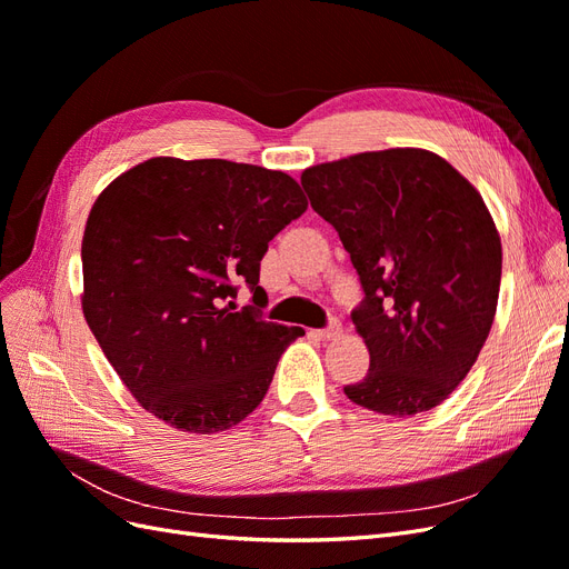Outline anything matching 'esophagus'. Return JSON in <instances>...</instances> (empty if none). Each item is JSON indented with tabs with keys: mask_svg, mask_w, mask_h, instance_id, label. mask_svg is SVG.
<instances>
[{
	"mask_svg": "<svg viewBox=\"0 0 569 569\" xmlns=\"http://www.w3.org/2000/svg\"><path fill=\"white\" fill-rule=\"evenodd\" d=\"M339 332H341V325L337 320H332L330 325L322 327V330H311L308 335L316 339H335V337H339Z\"/></svg>",
	"mask_w": 569,
	"mask_h": 569,
	"instance_id": "34e87169",
	"label": "esophagus"
}]
</instances>
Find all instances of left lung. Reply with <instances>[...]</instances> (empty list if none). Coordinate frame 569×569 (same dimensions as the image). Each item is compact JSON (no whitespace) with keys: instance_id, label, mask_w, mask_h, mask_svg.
<instances>
[{"instance_id":"1","label":"left lung","mask_w":569,"mask_h":569,"mask_svg":"<svg viewBox=\"0 0 569 569\" xmlns=\"http://www.w3.org/2000/svg\"><path fill=\"white\" fill-rule=\"evenodd\" d=\"M301 184L366 295L351 320L370 368L343 393L396 418L439 406L475 366L496 316L503 256L485 201L425 149L320 163Z\"/></svg>"}]
</instances>
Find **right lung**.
Segmentation results:
<instances>
[{
  "mask_svg": "<svg viewBox=\"0 0 569 569\" xmlns=\"http://www.w3.org/2000/svg\"><path fill=\"white\" fill-rule=\"evenodd\" d=\"M282 170L222 159H149L94 201L82 237V313L144 410L211 435L263 401L301 327L237 312L268 242L306 211ZM258 306V303H257Z\"/></svg>",
  "mask_w": 569,
  "mask_h": 569,
  "instance_id": "right-lung-1",
  "label": "right lung"
}]
</instances>
